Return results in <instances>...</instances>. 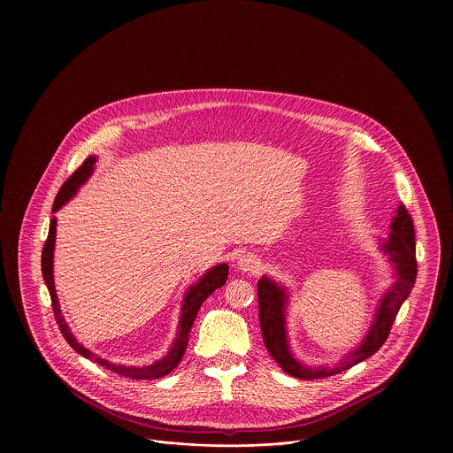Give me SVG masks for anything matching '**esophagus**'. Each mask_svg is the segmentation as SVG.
I'll use <instances>...</instances> for the list:
<instances>
[{
    "instance_id": "1",
    "label": "esophagus",
    "mask_w": 453,
    "mask_h": 453,
    "mask_svg": "<svg viewBox=\"0 0 453 453\" xmlns=\"http://www.w3.org/2000/svg\"><path fill=\"white\" fill-rule=\"evenodd\" d=\"M237 265H239L244 272L255 273V272H258L259 266H261V261H259L258 257H257L255 253H248V255H242V257L239 258Z\"/></svg>"
}]
</instances>
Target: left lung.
<instances>
[{
	"mask_svg": "<svg viewBox=\"0 0 453 453\" xmlns=\"http://www.w3.org/2000/svg\"><path fill=\"white\" fill-rule=\"evenodd\" d=\"M390 235L384 242L382 250L388 255V259L395 266L397 280L384 295L380 305L377 309V316L359 347H356L350 354H347L342 363L333 368H311L298 363L288 347L286 326H284V307H286V293L268 277H261L258 280V312L261 334L266 350L275 359V363L291 377L300 380H316L333 377L340 372H345L357 363L373 356L388 340L390 327L395 321V316L413 289L417 279V258H415V228L413 219L408 214L406 207L401 203L397 207V214L390 225Z\"/></svg>",
	"mask_w": 453,
	"mask_h": 453,
	"instance_id": "left-lung-1",
	"label": "left lung"
}]
</instances>
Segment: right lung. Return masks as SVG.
Instances as JSON below:
<instances>
[{"mask_svg": "<svg viewBox=\"0 0 453 453\" xmlns=\"http://www.w3.org/2000/svg\"><path fill=\"white\" fill-rule=\"evenodd\" d=\"M94 164H96V157H88L83 160V164L67 178L65 181V185L61 187V190L58 192V196L54 200V205H52V211L56 212L61 205H65V202L76 194V190L88 180V176L92 174V169H94ZM54 244H56V218L50 219V226H49V237L45 241V246H43V251H42V273H43V279H45V284L49 288V293H50V300H52V311H54V316H56V321L58 326L63 333V336L65 338V342L83 357L104 366L106 370L113 372V373H119L122 377H127L132 380H153V379H160V377H165L167 373H171L181 361L185 350H187V345H188V340H190V331H192V326H194L195 318H196V312L200 311V305L205 302V298L209 295H212V291H216L218 288H221L225 282H226V277H228V265L226 263H221L214 268H211L195 286H192L185 296V302H183V311H181V319H180V326H178V336L173 343V349L169 350V354L165 357H162L160 361L150 365V366H142V368H132V366H124V365H113V363H108L106 359H101L99 356H96L94 352H90L88 349H85L83 345H80L76 342V338L71 334L67 324H65V318L61 314V309H59V302H58V295H56V288H54V275H52V261H54Z\"/></svg>", "mask_w": 453, "mask_h": 453, "instance_id": "1", "label": "right lung"}]
</instances>
